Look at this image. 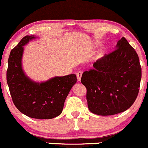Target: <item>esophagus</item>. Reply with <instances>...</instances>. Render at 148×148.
<instances>
[{"label":"esophagus","mask_w":148,"mask_h":148,"mask_svg":"<svg viewBox=\"0 0 148 148\" xmlns=\"http://www.w3.org/2000/svg\"><path fill=\"white\" fill-rule=\"evenodd\" d=\"M82 71H78V72L76 73V75H77V80L80 81L81 77H82Z\"/></svg>","instance_id":"obj_1"}]
</instances>
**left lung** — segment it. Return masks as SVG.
<instances>
[{
  "instance_id": "8db88e82",
  "label": "left lung",
  "mask_w": 148,
  "mask_h": 148,
  "mask_svg": "<svg viewBox=\"0 0 148 148\" xmlns=\"http://www.w3.org/2000/svg\"><path fill=\"white\" fill-rule=\"evenodd\" d=\"M141 66L136 52L125 38L113 52L105 54L83 73L89 110L99 115H112L127 110L139 92Z\"/></svg>"
}]
</instances>
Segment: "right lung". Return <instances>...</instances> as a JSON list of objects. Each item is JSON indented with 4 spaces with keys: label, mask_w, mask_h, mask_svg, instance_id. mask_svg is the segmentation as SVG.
<instances>
[{
    "label": "right lung",
    "mask_w": 148,
    "mask_h": 148,
    "mask_svg": "<svg viewBox=\"0 0 148 148\" xmlns=\"http://www.w3.org/2000/svg\"><path fill=\"white\" fill-rule=\"evenodd\" d=\"M36 38L25 36L11 50L7 82L13 103L21 113L31 118L52 119L62 112L66 97L77 79L71 74L38 83L27 77L21 66L23 46Z\"/></svg>",
    "instance_id": "right-lung-1"
}]
</instances>
